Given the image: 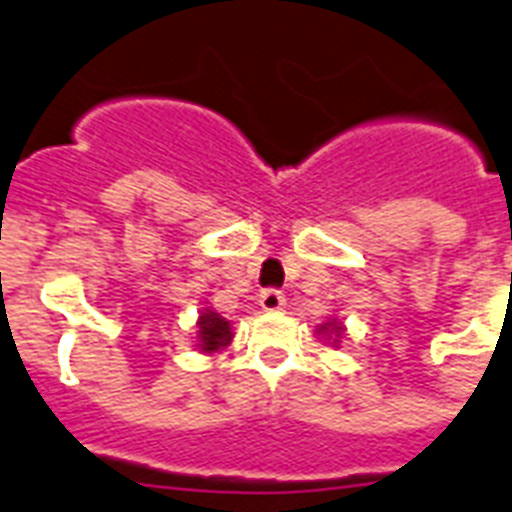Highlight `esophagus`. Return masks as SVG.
<instances>
[{
  "label": "esophagus",
  "instance_id": "1",
  "mask_svg": "<svg viewBox=\"0 0 512 512\" xmlns=\"http://www.w3.org/2000/svg\"><path fill=\"white\" fill-rule=\"evenodd\" d=\"M259 306L264 312H282L285 309V296H282L280 290L269 288L259 296Z\"/></svg>",
  "mask_w": 512,
  "mask_h": 512
}]
</instances>
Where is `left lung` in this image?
Returning <instances> with one entry per match:
<instances>
[{"mask_svg":"<svg viewBox=\"0 0 512 512\" xmlns=\"http://www.w3.org/2000/svg\"><path fill=\"white\" fill-rule=\"evenodd\" d=\"M346 333V325H343L338 317H327L325 322L314 327V335H317V341H322V346H341V338Z\"/></svg>","mask_w":512,"mask_h":512,"instance_id":"8db88e82","label":"left lung"}]
</instances>
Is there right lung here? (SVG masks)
Returning a JSON list of instances; mask_svg holds the SVG:
<instances>
[{
  "label": "right lung",
  "mask_w": 512,
  "mask_h": 512,
  "mask_svg": "<svg viewBox=\"0 0 512 512\" xmlns=\"http://www.w3.org/2000/svg\"><path fill=\"white\" fill-rule=\"evenodd\" d=\"M235 338V327L227 317H222L219 312H214L211 306H203L198 312V322H195V349L200 354H219L232 343Z\"/></svg>",
  "instance_id": "obj_1"
}]
</instances>
